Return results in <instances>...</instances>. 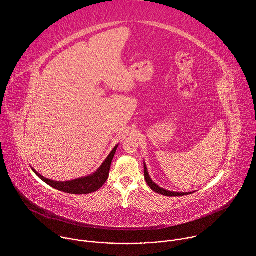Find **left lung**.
I'll use <instances>...</instances> for the list:
<instances>
[{
  "mask_svg": "<svg viewBox=\"0 0 256 256\" xmlns=\"http://www.w3.org/2000/svg\"><path fill=\"white\" fill-rule=\"evenodd\" d=\"M144 177H145V180H146L147 184L149 185V187H150L153 191H155V192H157V193H159V194H162V195H164V196H170V197H172V196H183V195L191 194V192L182 193V192L169 191V190L163 189V188H161L160 186H158L157 184H155V183L152 181V179L150 178V176H149V173H148V171H147V167H146L145 162H144Z\"/></svg>",
  "mask_w": 256,
  "mask_h": 256,
  "instance_id": "obj_1",
  "label": "left lung"
}]
</instances>
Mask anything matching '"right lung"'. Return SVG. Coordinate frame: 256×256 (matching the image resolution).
Instances as JSON below:
<instances>
[{"instance_id":"right-lung-1","label":"right lung","mask_w":256,"mask_h":256,"mask_svg":"<svg viewBox=\"0 0 256 256\" xmlns=\"http://www.w3.org/2000/svg\"><path fill=\"white\" fill-rule=\"evenodd\" d=\"M118 145H116L114 147V149L111 151V153L108 155V157L105 159V161L102 163V165L99 167V169L86 177L83 178H78L75 180H71V181H53L50 180L48 178H45L44 176H42L40 173H38L35 169L32 168V170L34 171V173L41 179L43 180L45 183H47L48 185H50L51 187L62 191V192H66V193H70V194H89L92 192L97 191L98 189H100L104 183L106 182V180L109 177V171H110V167H111V163L113 160V157L116 153Z\"/></svg>"}]
</instances>
